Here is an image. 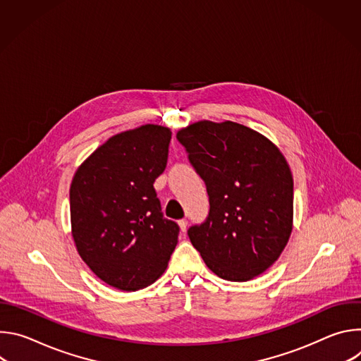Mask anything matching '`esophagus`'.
Instances as JSON below:
<instances>
[{
	"label": "esophagus",
	"instance_id": "obj_1",
	"mask_svg": "<svg viewBox=\"0 0 361 361\" xmlns=\"http://www.w3.org/2000/svg\"><path fill=\"white\" fill-rule=\"evenodd\" d=\"M178 226H180V230H181L183 233H185L187 226H188V221H187L185 219H183V220H180V221H178Z\"/></svg>",
	"mask_w": 361,
	"mask_h": 361
}]
</instances>
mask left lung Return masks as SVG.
<instances>
[{
	"label": "left lung",
	"mask_w": 361,
	"mask_h": 361,
	"mask_svg": "<svg viewBox=\"0 0 361 361\" xmlns=\"http://www.w3.org/2000/svg\"><path fill=\"white\" fill-rule=\"evenodd\" d=\"M204 180L210 213L188 237L204 263L228 281L271 267L293 230V176L281 151L245 126L198 121L177 133Z\"/></svg>",
	"instance_id": "8db88e82"
}]
</instances>
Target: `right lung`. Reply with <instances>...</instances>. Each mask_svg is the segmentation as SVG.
<instances>
[{
	"label": "right lung",
	"instance_id": "right-lung-1",
	"mask_svg": "<svg viewBox=\"0 0 361 361\" xmlns=\"http://www.w3.org/2000/svg\"><path fill=\"white\" fill-rule=\"evenodd\" d=\"M171 131L145 124L99 145L70 187L75 247L91 271L123 291L156 281L167 269L180 227L164 219L154 181L169 159Z\"/></svg>",
	"mask_w": 361,
	"mask_h": 361
}]
</instances>
